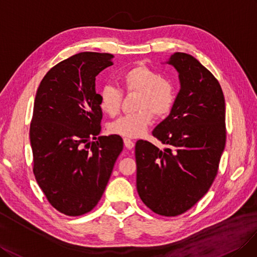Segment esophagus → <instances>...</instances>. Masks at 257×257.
I'll use <instances>...</instances> for the list:
<instances>
[{
    "instance_id": "1",
    "label": "esophagus",
    "mask_w": 257,
    "mask_h": 257,
    "mask_svg": "<svg viewBox=\"0 0 257 257\" xmlns=\"http://www.w3.org/2000/svg\"><path fill=\"white\" fill-rule=\"evenodd\" d=\"M123 144H125L127 150H132V148H134V146H135L134 141H131L130 139H127V138L123 139Z\"/></svg>"
}]
</instances>
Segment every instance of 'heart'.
<instances>
[{
	"mask_svg": "<svg viewBox=\"0 0 257 257\" xmlns=\"http://www.w3.org/2000/svg\"><path fill=\"white\" fill-rule=\"evenodd\" d=\"M121 90L127 94H139L137 113L123 115L109 123L107 131L125 138L142 136L153 119V113L162 116L170 112L174 102V87L171 82L158 72L140 65L123 72L119 77ZM99 104L101 110L115 116L120 111L122 93L116 87L105 85L100 90Z\"/></svg>",
	"mask_w": 257,
	"mask_h": 257,
	"instance_id": "1",
	"label": "heart"
}]
</instances>
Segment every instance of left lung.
Masks as SVG:
<instances>
[{"label": "left lung", "mask_w": 257, "mask_h": 257, "mask_svg": "<svg viewBox=\"0 0 257 257\" xmlns=\"http://www.w3.org/2000/svg\"><path fill=\"white\" fill-rule=\"evenodd\" d=\"M167 63L177 70L180 89L153 136L168 147L138 141L137 189L148 208L175 217L200 201L217 176L226 141L225 100L218 80L192 55L176 52Z\"/></svg>", "instance_id": "8db88e82"}]
</instances>
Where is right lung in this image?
<instances>
[{"mask_svg": "<svg viewBox=\"0 0 257 257\" xmlns=\"http://www.w3.org/2000/svg\"><path fill=\"white\" fill-rule=\"evenodd\" d=\"M113 57L74 54L49 70L37 89L30 127L33 172L49 203L66 216L98 204L122 151L119 136L97 138L102 111L95 80Z\"/></svg>", "mask_w": 257, "mask_h": 257, "instance_id": "1", "label": "right lung"}]
</instances>
